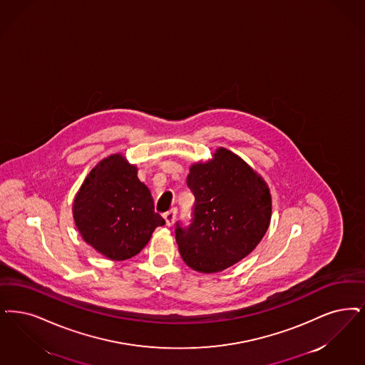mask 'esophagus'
I'll return each instance as SVG.
<instances>
[{
    "instance_id": "1",
    "label": "esophagus",
    "mask_w": 365,
    "mask_h": 365,
    "mask_svg": "<svg viewBox=\"0 0 365 365\" xmlns=\"http://www.w3.org/2000/svg\"><path fill=\"white\" fill-rule=\"evenodd\" d=\"M176 219V209H171L167 213H164V220H165V225L171 227L174 224Z\"/></svg>"
}]
</instances>
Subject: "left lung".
Instances as JSON below:
<instances>
[{
	"instance_id": "1",
	"label": "left lung",
	"mask_w": 365,
	"mask_h": 365,
	"mask_svg": "<svg viewBox=\"0 0 365 365\" xmlns=\"http://www.w3.org/2000/svg\"><path fill=\"white\" fill-rule=\"evenodd\" d=\"M195 197L187 228L176 224L182 259L200 273H217L259 245L272 219V195L262 176L234 152L219 148L210 160L191 164Z\"/></svg>"
}]
</instances>
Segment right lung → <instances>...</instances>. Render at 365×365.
<instances>
[{
  "instance_id": "right-lung-1",
  "label": "right lung",
  "mask_w": 365,
  "mask_h": 365,
  "mask_svg": "<svg viewBox=\"0 0 365 365\" xmlns=\"http://www.w3.org/2000/svg\"><path fill=\"white\" fill-rule=\"evenodd\" d=\"M137 171L123 155H110L91 170L74 197L73 219L81 237L111 261L137 255L155 228L165 224Z\"/></svg>"
}]
</instances>
